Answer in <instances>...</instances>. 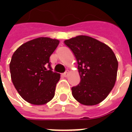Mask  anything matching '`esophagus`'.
<instances>
[{"mask_svg": "<svg viewBox=\"0 0 132 132\" xmlns=\"http://www.w3.org/2000/svg\"><path fill=\"white\" fill-rule=\"evenodd\" d=\"M68 75H69V72L68 71L64 72L63 73H62V76H64V77H67V76H68Z\"/></svg>", "mask_w": 132, "mask_h": 132, "instance_id": "34e87169", "label": "esophagus"}]
</instances>
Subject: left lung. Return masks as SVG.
Wrapping results in <instances>:
<instances>
[{
    "mask_svg": "<svg viewBox=\"0 0 132 132\" xmlns=\"http://www.w3.org/2000/svg\"><path fill=\"white\" fill-rule=\"evenodd\" d=\"M78 61L80 82L71 88L75 99L85 105H97L105 100L116 81L118 62L105 44L80 35L64 41Z\"/></svg>",
    "mask_w": 132,
    "mask_h": 132,
    "instance_id": "obj_1",
    "label": "left lung"
}]
</instances>
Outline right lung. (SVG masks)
<instances>
[{
	"label": "right lung",
	"mask_w": 132,
	"mask_h": 132,
	"mask_svg": "<svg viewBox=\"0 0 132 132\" xmlns=\"http://www.w3.org/2000/svg\"><path fill=\"white\" fill-rule=\"evenodd\" d=\"M57 39L39 37L29 41L14 52L10 63L11 79L20 95L33 105H44L54 97L60 74L52 71L50 56Z\"/></svg>",
	"instance_id": "add662e5"
}]
</instances>
